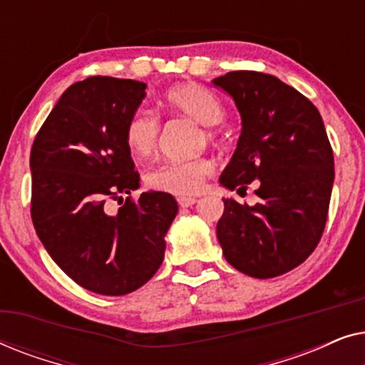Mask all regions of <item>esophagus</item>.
Instances as JSON below:
<instances>
[{"instance_id":"1","label":"esophagus","mask_w":365,"mask_h":365,"mask_svg":"<svg viewBox=\"0 0 365 365\" xmlns=\"http://www.w3.org/2000/svg\"><path fill=\"white\" fill-rule=\"evenodd\" d=\"M178 202L181 207H189V206H192V204H196L197 199L191 197V196H181L178 199Z\"/></svg>"}]
</instances>
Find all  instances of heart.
Returning <instances> with one entry per match:
<instances>
[{
	"label": "heart",
	"instance_id": "1",
	"mask_svg": "<svg viewBox=\"0 0 365 365\" xmlns=\"http://www.w3.org/2000/svg\"><path fill=\"white\" fill-rule=\"evenodd\" d=\"M164 108L171 113L194 119L204 126H214L224 118V106L216 94L201 84H178L169 88L163 96ZM161 123L156 114L148 109H138L124 124V143L138 158H146L158 144ZM206 138L214 141L217 134L206 129ZM212 173V164L206 158L191 161H166L149 169L144 182L149 189L171 192L176 196H191L201 189L204 179Z\"/></svg>",
	"mask_w": 365,
	"mask_h": 365
}]
</instances>
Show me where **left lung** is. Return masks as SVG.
I'll return each mask as SVG.
<instances>
[{"label":"left lung","mask_w":365,"mask_h":365,"mask_svg":"<svg viewBox=\"0 0 365 365\" xmlns=\"http://www.w3.org/2000/svg\"><path fill=\"white\" fill-rule=\"evenodd\" d=\"M242 118L236 153L219 182L247 189L256 206L224 199L217 239L226 261L251 277L292 271L314 252L327 222L334 153L317 108L289 84L259 71L214 79Z\"/></svg>","instance_id":"1"}]
</instances>
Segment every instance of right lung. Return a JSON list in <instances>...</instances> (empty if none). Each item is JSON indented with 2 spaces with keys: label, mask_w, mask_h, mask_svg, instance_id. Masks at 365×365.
Segmentation results:
<instances>
[{
  "label": "right lung",
  "mask_w": 365,
  "mask_h": 365,
  "mask_svg": "<svg viewBox=\"0 0 365 365\" xmlns=\"http://www.w3.org/2000/svg\"><path fill=\"white\" fill-rule=\"evenodd\" d=\"M146 96L133 79L91 76L69 86L33 141L31 219L64 274L88 291L124 296L151 279L178 214L168 192L139 186L124 124ZM128 194L127 201L122 196ZM123 206L116 213L110 202Z\"/></svg>",
  "instance_id": "add662e5"
}]
</instances>
